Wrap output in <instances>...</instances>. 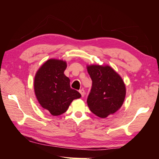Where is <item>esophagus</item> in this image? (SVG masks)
Masks as SVG:
<instances>
[{"instance_id": "1", "label": "esophagus", "mask_w": 159, "mask_h": 159, "mask_svg": "<svg viewBox=\"0 0 159 159\" xmlns=\"http://www.w3.org/2000/svg\"><path fill=\"white\" fill-rule=\"evenodd\" d=\"M79 92L81 93V97H84V95H85V91H84V89H80V91H79Z\"/></svg>"}]
</instances>
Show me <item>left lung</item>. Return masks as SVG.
I'll list each match as a JSON object with an SVG mask.
<instances>
[{"mask_svg":"<svg viewBox=\"0 0 159 159\" xmlns=\"http://www.w3.org/2000/svg\"><path fill=\"white\" fill-rule=\"evenodd\" d=\"M92 88L87 99L93 113L101 118L112 115L121 107L126 95L124 81L109 66H87Z\"/></svg>","mask_w":159,"mask_h":159,"instance_id":"8db88e82","label":"left lung"}]
</instances>
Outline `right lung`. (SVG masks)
<instances>
[{
    "mask_svg": "<svg viewBox=\"0 0 159 159\" xmlns=\"http://www.w3.org/2000/svg\"><path fill=\"white\" fill-rule=\"evenodd\" d=\"M66 68V61L50 59L42 65L34 77L36 97L41 106L53 116L65 113L72 101L81 96L70 88V80L64 74Z\"/></svg>",
    "mask_w": 159,
    "mask_h": 159,
    "instance_id": "add662e5",
    "label": "right lung"
}]
</instances>
